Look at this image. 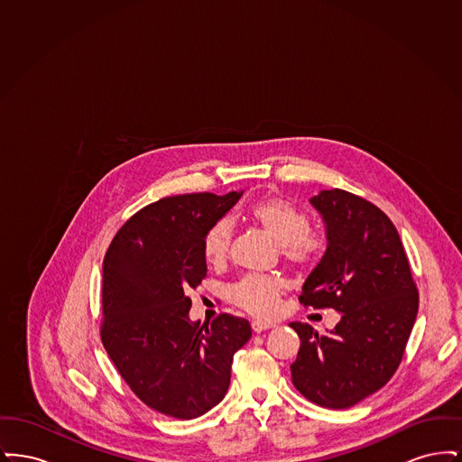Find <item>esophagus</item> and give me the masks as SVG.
<instances>
[{"label":"esophagus","mask_w":462,"mask_h":462,"mask_svg":"<svg viewBox=\"0 0 462 462\" xmlns=\"http://www.w3.org/2000/svg\"><path fill=\"white\" fill-rule=\"evenodd\" d=\"M251 328L254 332H263L266 329H273L275 326L273 324H270V322H263V320H254L253 324H251Z\"/></svg>","instance_id":"34e87169"}]
</instances>
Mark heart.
Returning a JSON list of instances; mask_svg holds the SVG:
<instances>
[{
	"instance_id": "b5f03b06",
	"label": "heart",
	"mask_w": 462,
	"mask_h": 462,
	"mask_svg": "<svg viewBox=\"0 0 462 462\" xmlns=\"http://www.w3.org/2000/svg\"><path fill=\"white\" fill-rule=\"evenodd\" d=\"M247 220L281 247L287 263L298 268L315 263L324 249V237L308 226V217L296 204L282 198L256 200L247 209ZM232 242L226 223H217L204 237L202 254L211 266L225 263ZM286 284L279 277L249 275L228 289V300L253 315L272 317L279 310Z\"/></svg>"
}]
</instances>
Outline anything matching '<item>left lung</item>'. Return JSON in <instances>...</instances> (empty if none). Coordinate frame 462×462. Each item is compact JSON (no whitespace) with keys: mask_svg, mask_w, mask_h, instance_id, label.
I'll return each mask as SVG.
<instances>
[{"mask_svg":"<svg viewBox=\"0 0 462 462\" xmlns=\"http://www.w3.org/2000/svg\"><path fill=\"white\" fill-rule=\"evenodd\" d=\"M310 202L326 225L328 249L300 301L332 308L341 320L324 336L289 324L301 339L292 384L320 407L348 409L398 369L418 317V289L395 225L373 202L339 189Z\"/></svg>","mask_w":462,"mask_h":462,"instance_id":"8db88e82","label":"left lung"}]
</instances>
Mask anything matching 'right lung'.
Returning <instances> with one entry per match:
<instances>
[{"instance_id":"obj_1","label":"right lung","mask_w":462,"mask_h":462,"mask_svg":"<svg viewBox=\"0 0 462 462\" xmlns=\"http://www.w3.org/2000/svg\"><path fill=\"white\" fill-rule=\"evenodd\" d=\"M159 199L126 221L104 258L102 343L133 393L157 412L194 419L220 403L234 353L251 337L245 319L192 322L187 296L202 282L206 234L241 199Z\"/></svg>"}]
</instances>
